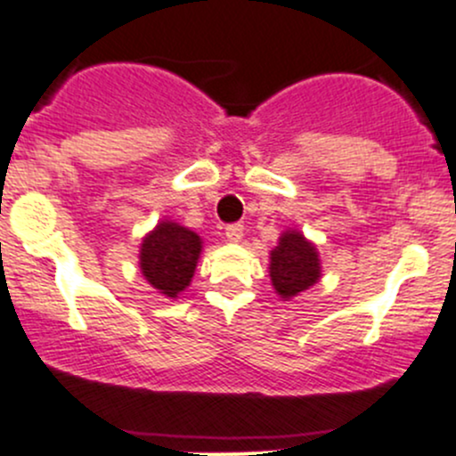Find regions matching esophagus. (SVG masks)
<instances>
[{
  "label": "esophagus",
  "instance_id": "esophagus-1",
  "mask_svg": "<svg viewBox=\"0 0 456 456\" xmlns=\"http://www.w3.org/2000/svg\"><path fill=\"white\" fill-rule=\"evenodd\" d=\"M224 236H227L229 242H240L242 236H245V227H242V224H229Z\"/></svg>",
  "mask_w": 456,
  "mask_h": 456
}]
</instances>
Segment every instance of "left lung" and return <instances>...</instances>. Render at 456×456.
Here are the masks:
<instances>
[{"mask_svg": "<svg viewBox=\"0 0 456 456\" xmlns=\"http://www.w3.org/2000/svg\"><path fill=\"white\" fill-rule=\"evenodd\" d=\"M269 278L284 302H291L320 282L322 262L315 242L297 229L280 233L278 245L269 254Z\"/></svg>", "mask_w": 456, "mask_h": 456, "instance_id": "obj_1", "label": "left lung"}]
</instances>
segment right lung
<instances>
[{
  "label": "right lung",
  "instance_id": "right-lung-1",
  "mask_svg": "<svg viewBox=\"0 0 456 456\" xmlns=\"http://www.w3.org/2000/svg\"><path fill=\"white\" fill-rule=\"evenodd\" d=\"M202 238L176 220H159L141 240L139 269L150 287L160 296L176 300L191 284L199 266Z\"/></svg>",
  "mask_w": 456,
  "mask_h": 456
}]
</instances>
